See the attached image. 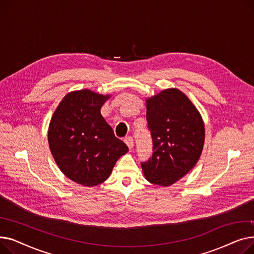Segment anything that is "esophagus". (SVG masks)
Listing matches in <instances>:
<instances>
[{"mask_svg": "<svg viewBox=\"0 0 254 254\" xmlns=\"http://www.w3.org/2000/svg\"><path fill=\"white\" fill-rule=\"evenodd\" d=\"M125 142H126V144L127 145V147L129 149H131L132 147H134V139H132V137H130V136L126 137L125 138Z\"/></svg>", "mask_w": 254, "mask_h": 254, "instance_id": "esophagus-1", "label": "esophagus"}]
</instances>
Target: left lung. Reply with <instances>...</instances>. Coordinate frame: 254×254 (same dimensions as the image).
I'll return each instance as SVG.
<instances>
[{
    "label": "left lung",
    "mask_w": 254,
    "mask_h": 254,
    "mask_svg": "<svg viewBox=\"0 0 254 254\" xmlns=\"http://www.w3.org/2000/svg\"><path fill=\"white\" fill-rule=\"evenodd\" d=\"M146 109L153 152L141 167L149 182L170 186L188 174L201 156L203 119L190 99L176 88L146 100Z\"/></svg>",
    "instance_id": "8db88e82"
}]
</instances>
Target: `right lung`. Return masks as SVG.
Here are the masks:
<instances>
[{
    "label": "right lung",
    "instance_id": "obj_1",
    "mask_svg": "<svg viewBox=\"0 0 254 254\" xmlns=\"http://www.w3.org/2000/svg\"><path fill=\"white\" fill-rule=\"evenodd\" d=\"M109 98L88 89L70 92L49 124L48 142L57 165L66 177L84 186L104 182L117 159L128 151L101 115Z\"/></svg>",
    "mask_w": 254,
    "mask_h": 254
}]
</instances>
